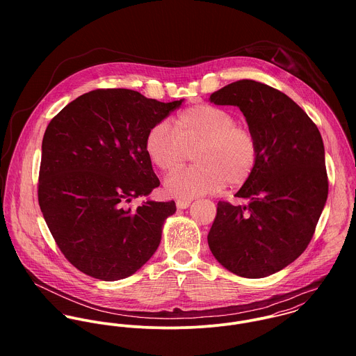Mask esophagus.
<instances>
[{"label": "esophagus", "instance_id": "esophagus-1", "mask_svg": "<svg viewBox=\"0 0 356 356\" xmlns=\"http://www.w3.org/2000/svg\"><path fill=\"white\" fill-rule=\"evenodd\" d=\"M189 205H191L189 200H178V202H177V208H179V209H185V208H188Z\"/></svg>", "mask_w": 356, "mask_h": 356}]
</instances>
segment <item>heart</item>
Masks as SVG:
<instances>
[{
	"label": "heart",
	"mask_w": 356,
	"mask_h": 356,
	"mask_svg": "<svg viewBox=\"0 0 356 356\" xmlns=\"http://www.w3.org/2000/svg\"><path fill=\"white\" fill-rule=\"evenodd\" d=\"M145 152L161 172L184 165L189 152L195 165L167 178L165 192L175 199L191 200L225 188L245 185L259 160L254 131L237 123L227 109L212 104H196L179 112L174 130L167 123L152 126L145 136Z\"/></svg>",
	"instance_id": "b5f03b06"
}]
</instances>
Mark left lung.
<instances>
[{
	"label": "left lung",
	"mask_w": 356,
	"mask_h": 356,
	"mask_svg": "<svg viewBox=\"0 0 356 356\" xmlns=\"http://www.w3.org/2000/svg\"><path fill=\"white\" fill-rule=\"evenodd\" d=\"M244 113L259 143V160L236 197L219 202L208 233L215 259L245 278L271 275L305 252L327 199L321 133L305 111L282 92L243 79L209 96Z\"/></svg>",
	"instance_id": "1"
}]
</instances>
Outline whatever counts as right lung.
Returning <instances> with one entry per match:
<instances>
[{"label": "right lung", "mask_w": 356, "mask_h": 356, "mask_svg": "<svg viewBox=\"0 0 356 356\" xmlns=\"http://www.w3.org/2000/svg\"><path fill=\"white\" fill-rule=\"evenodd\" d=\"M182 102L97 89L70 102L48 124L38 203L57 247L79 271L118 281L156 252L175 203L147 200L134 209L129 203L160 185L145 136Z\"/></svg>", "instance_id": "add662e5"}]
</instances>
